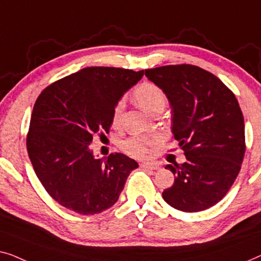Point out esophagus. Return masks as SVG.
Returning <instances> with one entry per match:
<instances>
[{
  "instance_id": "1",
  "label": "esophagus",
  "mask_w": 261,
  "mask_h": 261,
  "mask_svg": "<svg viewBox=\"0 0 261 261\" xmlns=\"http://www.w3.org/2000/svg\"><path fill=\"white\" fill-rule=\"evenodd\" d=\"M141 167L143 169H148V170H159L160 169L159 164H155V163H142Z\"/></svg>"
}]
</instances>
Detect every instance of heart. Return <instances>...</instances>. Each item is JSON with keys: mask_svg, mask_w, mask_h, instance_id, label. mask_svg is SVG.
<instances>
[{"mask_svg": "<svg viewBox=\"0 0 261 261\" xmlns=\"http://www.w3.org/2000/svg\"><path fill=\"white\" fill-rule=\"evenodd\" d=\"M134 99L145 112L155 115L156 112L163 111L167 104V95L159 85L153 83H143L134 91ZM123 101H118L113 109L112 123L118 125L120 115L123 110ZM156 142V138L151 137H131L123 143V149L134 157L148 156L149 146Z\"/></svg>", "mask_w": 261, "mask_h": 261, "instance_id": "1", "label": "heart"}]
</instances>
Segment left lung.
Instances as JSON below:
<instances>
[{
    "label": "left lung",
    "mask_w": 261,
    "mask_h": 261,
    "mask_svg": "<svg viewBox=\"0 0 261 261\" xmlns=\"http://www.w3.org/2000/svg\"><path fill=\"white\" fill-rule=\"evenodd\" d=\"M145 75L170 102L171 131L187 159L181 166L166 167L175 181L163 199L187 213L211 208L232 187L245 156L239 102L218 76L197 66H162L145 69Z\"/></svg>",
    "instance_id": "8db88e82"
}]
</instances>
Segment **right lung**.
<instances>
[{"label": "right lung", "mask_w": 261, "mask_h": 261, "mask_svg": "<svg viewBox=\"0 0 261 261\" xmlns=\"http://www.w3.org/2000/svg\"><path fill=\"white\" fill-rule=\"evenodd\" d=\"M144 71L86 67L50 84L36 99L27 151L46 192L78 214L93 215L117 202L138 163L123 153L97 159L93 136L110 131L113 109Z\"/></svg>", "instance_id": "1"}]
</instances>
